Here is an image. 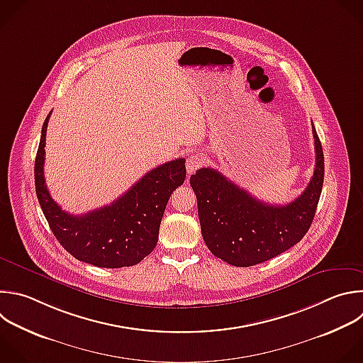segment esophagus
Wrapping results in <instances>:
<instances>
[{
    "mask_svg": "<svg viewBox=\"0 0 363 363\" xmlns=\"http://www.w3.org/2000/svg\"><path fill=\"white\" fill-rule=\"evenodd\" d=\"M203 164V157L201 154H192L186 160V172L194 174L196 169H199Z\"/></svg>",
    "mask_w": 363,
    "mask_h": 363,
    "instance_id": "1",
    "label": "esophagus"
}]
</instances>
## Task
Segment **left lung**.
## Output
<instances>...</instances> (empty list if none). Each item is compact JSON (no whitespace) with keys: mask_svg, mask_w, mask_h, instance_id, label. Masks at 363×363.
I'll return each instance as SVG.
<instances>
[{"mask_svg":"<svg viewBox=\"0 0 363 363\" xmlns=\"http://www.w3.org/2000/svg\"><path fill=\"white\" fill-rule=\"evenodd\" d=\"M315 171L305 191L286 205L252 196L212 168L191 175L198 201L201 230L208 250L233 267H252L288 251L305 236L313 220L323 185V151L312 124Z\"/></svg>","mask_w":363,"mask_h":363,"instance_id":"8db88e82","label":"left lung"}]
</instances>
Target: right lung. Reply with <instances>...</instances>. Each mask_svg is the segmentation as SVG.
I'll return each instance as SVG.
<instances>
[{
  "label": "right lung",
  "instance_id": "obj_1",
  "mask_svg": "<svg viewBox=\"0 0 363 363\" xmlns=\"http://www.w3.org/2000/svg\"><path fill=\"white\" fill-rule=\"evenodd\" d=\"M50 116L51 112L43 125L34 174L37 198L52 233L67 252L85 264L99 268L140 264L157 247L168 199L186 177L185 160L154 168L111 205L72 215L61 209L45 185L44 148Z\"/></svg>",
  "mask_w": 363,
  "mask_h": 363
}]
</instances>
